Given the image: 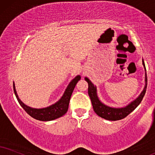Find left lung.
I'll list each match as a JSON object with an SVG mask.
<instances>
[{
  "label": "left lung",
  "instance_id": "obj_1",
  "mask_svg": "<svg viewBox=\"0 0 155 155\" xmlns=\"http://www.w3.org/2000/svg\"><path fill=\"white\" fill-rule=\"evenodd\" d=\"M142 64L145 71H146V68H145L144 62L143 60ZM85 80L88 83V95L91 98V102H92L93 108L95 113L100 117L105 118L106 120H109V121L121 120L122 118L127 117L130 113L132 112L142 102L145 93H146L147 85V73L145 72V85L141 94L134 101H133L129 105H127V106L123 107V108H112V107L104 104L99 100L98 95H97L96 86H95L92 83V82L90 81L87 78H85Z\"/></svg>",
  "mask_w": 155,
  "mask_h": 155
}]
</instances>
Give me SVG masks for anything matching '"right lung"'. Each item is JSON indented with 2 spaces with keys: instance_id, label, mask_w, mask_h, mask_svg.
I'll return each mask as SVG.
<instances>
[{
  "instance_id": "right-lung-1",
  "label": "right lung",
  "mask_w": 155,
  "mask_h": 155,
  "mask_svg": "<svg viewBox=\"0 0 155 155\" xmlns=\"http://www.w3.org/2000/svg\"><path fill=\"white\" fill-rule=\"evenodd\" d=\"M81 77L80 75L76 76L70 82L68 86L67 87L64 94L61 97L60 100L55 103L54 104H52L51 106L43 108H33L25 105L19 99L18 95H17L14 83H13V91H14V93L16 95V97L18 101L19 104L21 105V106L24 108L25 111L27 113L28 115L31 116L32 118H35V119L39 120V121H51V120H54L57 118H60L63 115H64L67 111H68L69 103H70L72 93L73 92V90L74 87H75L76 84H77L78 81L81 80Z\"/></svg>"
}]
</instances>
